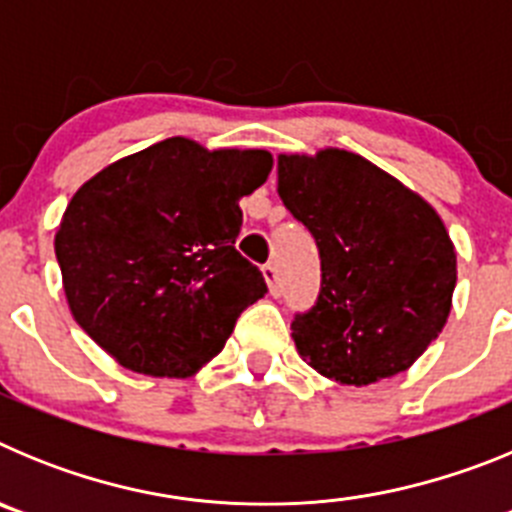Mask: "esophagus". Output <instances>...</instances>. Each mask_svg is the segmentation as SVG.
Instances as JSON below:
<instances>
[{
    "label": "esophagus",
    "mask_w": 512,
    "mask_h": 512,
    "mask_svg": "<svg viewBox=\"0 0 512 512\" xmlns=\"http://www.w3.org/2000/svg\"><path fill=\"white\" fill-rule=\"evenodd\" d=\"M261 274H264L266 284H269V292H271V295H274V297L282 295V282H279L277 266H274V264H266L264 269H261Z\"/></svg>",
    "instance_id": "esophagus-1"
}]
</instances>
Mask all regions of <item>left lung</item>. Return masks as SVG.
<instances>
[{"label":"left lung","mask_w":512,"mask_h":512,"mask_svg":"<svg viewBox=\"0 0 512 512\" xmlns=\"http://www.w3.org/2000/svg\"><path fill=\"white\" fill-rule=\"evenodd\" d=\"M279 197L320 248L318 305L292 323L323 377L366 387L405 372L443 330L456 251L428 202L343 148L279 153Z\"/></svg>","instance_id":"1"}]
</instances>
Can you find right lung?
Returning <instances> with one entry per match:
<instances>
[{"instance_id":"obj_1","label":"right lung","mask_w":512,"mask_h":512,"mask_svg":"<svg viewBox=\"0 0 512 512\" xmlns=\"http://www.w3.org/2000/svg\"><path fill=\"white\" fill-rule=\"evenodd\" d=\"M271 166L264 148L210 151L176 135L81 184L53 248L84 333L146 377H192L210 364L238 315L266 295L235 238L238 202Z\"/></svg>"}]
</instances>
